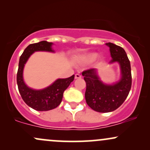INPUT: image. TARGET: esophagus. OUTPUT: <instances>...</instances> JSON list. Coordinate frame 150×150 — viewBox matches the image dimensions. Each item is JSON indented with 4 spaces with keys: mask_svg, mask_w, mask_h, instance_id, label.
I'll return each instance as SVG.
<instances>
[{
    "mask_svg": "<svg viewBox=\"0 0 150 150\" xmlns=\"http://www.w3.org/2000/svg\"><path fill=\"white\" fill-rule=\"evenodd\" d=\"M75 79H80V78H81V75H80V74H78V73L75 74Z\"/></svg>",
    "mask_w": 150,
    "mask_h": 150,
    "instance_id": "esophagus-1",
    "label": "esophagus"
}]
</instances>
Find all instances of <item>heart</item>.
<instances>
[{
    "mask_svg": "<svg viewBox=\"0 0 150 150\" xmlns=\"http://www.w3.org/2000/svg\"><path fill=\"white\" fill-rule=\"evenodd\" d=\"M97 53H89L81 56L79 58V60H80L81 62H84V63H90V62L94 61V60L97 58Z\"/></svg>",
    "mask_w": 150,
    "mask_h": 150,
    "instance_id": "heart-1",
    "label": "heart"
}]
</instances>
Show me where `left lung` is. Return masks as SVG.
<instances>
[{
    "label": "left lung",
    "instance_id": "1",
    "mask_svg": "<svg viewBox=\"0 0 150 150\" xmlns=\"http://www.w3.org/2000/svg\"><path fill=\"white\" fill-rule=\"evenodd\" d=\"M109 47L112 59L110 64L118 63L121 77L112 85L103 83L97 73V70L92 68L82 72L86 82V102L94 111L100 113L115 111L124 102L132 85L130 63L125 50L112 43H106Z\"/></svg>",
    "mask_w": 150,
    "mask_h": 150
}]
</instances>
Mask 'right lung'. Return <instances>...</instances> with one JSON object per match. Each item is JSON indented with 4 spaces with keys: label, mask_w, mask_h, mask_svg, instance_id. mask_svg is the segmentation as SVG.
Instances as JSON below:
<instances>
[{
    "label": "right lung",
    "mask_w": 150,
    "mask_h": 150,
    "mask_svg": "<svg viewBox=\"0 0 150 150\" xmlns=\"http://www.w3.org/2000/svg\"><path fill=\"white\" fill-rule=\"evenodd\" d=\"M53 43L46 41L30 44L25 49L20 58L17 83L19 92L23 101L34 110L40 111H49L56 108L61 103L64 91L73 82L75 75L65 79H58L51 85L40 90H36L27 87L23 80V69L28 58L35 51L54 52Z\"/></svg>",
    "instance_id": "obj_1"
}]
</instances>
